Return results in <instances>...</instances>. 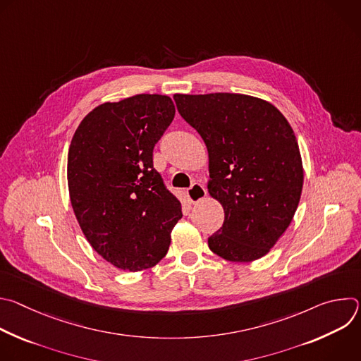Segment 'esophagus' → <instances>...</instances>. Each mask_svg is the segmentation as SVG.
<instances>
[{"label": "esophagus", "instance_id": "34e87169", "mask_svg": "<svg viewBox=\"0 0 361 361\" xmlns=\"http://www.w3.org/2000/svg\"><path fill=\"white\" fill-rule=\"evenodd\" d=\"M187 195H188V200H190L192 204H195V202L201 201L205 195H207V190H205L201 184L194 183V184L188 188Z\"/></svg>", "mask_w": 361, "mask_h": 361}]
</instances>
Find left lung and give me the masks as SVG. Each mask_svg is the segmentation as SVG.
Masks as SVG:
<instances>
[{
	"label": "left lung",
	"instance_id": "1",
	"mask_svg": "<svg viewBox=\"0 0 361 361\" xmlns=\"http://www.w3.org/2000/svg\"><path fill=\"white\" fill-rule=\"evenodd\" d=\"M180 116L209 151V192L224 224L209 247L224 260L266 255L290 226L304 170L294 131L271 102L245 94H174Z\"/></svg>",
	"mask_w": 361,
	"mask_h": 361
}]
</instances>
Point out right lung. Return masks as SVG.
I'll return each instance as SVG.
<instances>
[{"label":"right lung","mask_w":361,"mask_h":361,"mask_svg":"<svg viewBox=\"0 0 361 361\" xmlns=\"http://www.w3.org/2000/svg\"><path fill=\"white\" fill-rule=\"evenodd\" d=\"M176 114L169 95L104 102L75 130L67 163L70 200L91 247L120 270L156 266L183 217L152 167V148Z\"/></svg>","instance_id":"obj_1"}]
</instances>
